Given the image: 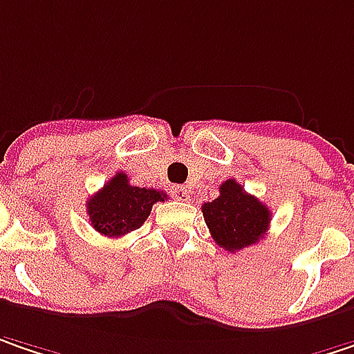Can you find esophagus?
I'll return each instance as SVG.
<instances>
[{"instance_id": "1", "label": "esophagus", "mask_w": 354, "mask_h": 354, "mask_svg": "<svg viewBox=\"0 0 354 354\" xmlns=\"http://www.w3.org/2000/svg\"><path fill=\"white\" fill-rule=\"evenodd\" d=\"M172 196L176 200H182V202H188L190 200V190L186 186H174L172 188Z\"/></svg>"}]
</instances>
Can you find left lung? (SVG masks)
I'll use <instances>...</instances> for the list:
<instances>
[{"mask_svg":"<svg viewBox=\"0 0 354 354\" xmlns=\"http://www.w3.org/2000/svg\"><path fill=\"white\" fill-rule=\"evenodd\" d=\"M202 214L214 242L228 252L257 244L270 224V210L259 198L244 192L236 180L222 182L220 196L206 202Z\"/></svg>","mask_w":354,"mask_h":354,"instance_id":"left-lung-1","label":"left lung"}]
</instances>
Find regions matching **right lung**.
I'll return each mask as SVG.
<instances>
[{"mask_svg": "<svg viewBox=\"0 0 354 354\" xmlns=\"http://www.w3.org/2000/svg\"><path fill=\"white\" fill-rule=\"evenodd\" d=\"M166 192L132 186L130 178L118 172L100 192L88 200V214L95 230L104 236L120 239L140 228L156 202H164Z\"/></svg>", "mask_w": 354, "mask_h": 354, "instance_id": "1", "label": "right lung"}]
</instances>
